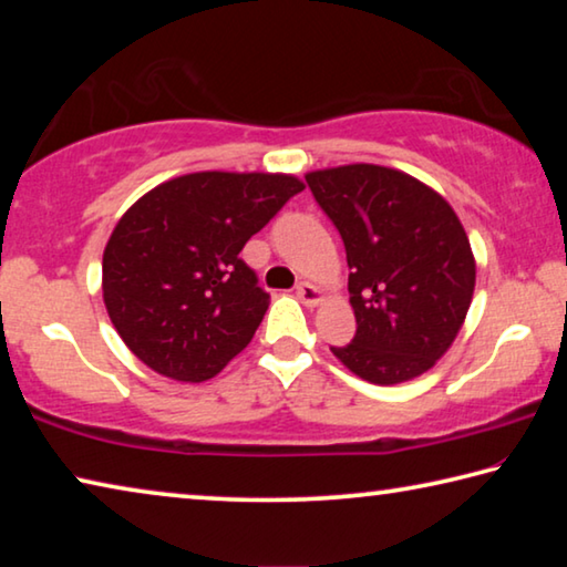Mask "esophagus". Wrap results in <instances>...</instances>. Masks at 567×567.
<instances>
[{
    "instance_id": "34e87169",
    "label": "esophagus",
    "mask_w": 567,
    "mask_h": 567,
    "mask_svg": "<svg viewBox=\"0 0 567 567\" xmlns=\"http://www.w3.org/2000/svg\"><path fill=\"white\" fill-rule=\"evenodd\" d=\"M296 296H299L307 307H317V303L321 301V289L309 281H301L299 286H296Z\"/></svg>"
}]
</instances>
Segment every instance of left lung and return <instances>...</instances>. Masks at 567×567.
<instances>
[{"label": "left lung", "instance_id": "8db88e82", "mask_svg": "<svg viewBox=\"0 0 567 567\" xmlns=\"http://www.w3.org/2000/svg\"><path fill=\"white\" fill-rule=\"evenodd\" d=\"M321 210L344 240L357 332L332 347L374 385L429 372L472 307L476 264L446 199L405 172L344 164L307 174Z\"/></svg>", "mask_w": 567, "mask_h": 567}]
</instances>
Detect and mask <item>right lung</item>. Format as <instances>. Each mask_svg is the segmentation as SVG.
I'll return each mask as SVG.
<instances>
[{
  "label": "right lung",
  "mask_w": 567,
  "mask_h": 567,
  "mask_svg": "<svg viewBox=\"0 0 567 567\" xmlns=\"http://www.w3.org/2000/svg\"><path fill=\"white\" fill-rule=\"evenodd\" d=\"M301 189L291 174L195 172L121 215L103 250V303L146 368L203 382L246 350L271 296L238 254Z\"/></svg>",
  "instance_id": "obj_1"
}]
</instances>
